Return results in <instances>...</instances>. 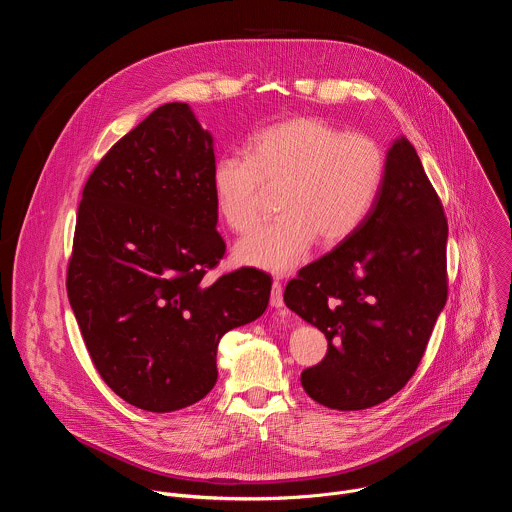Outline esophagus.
Returning a JSON list of instances; mask_svg holds the SVG:
<instances>
[{
    "mask_svg": "<svg viewBox=\"0 0 512 512\" xmlns=\"http://www.w3.org/2000/svg\"><path fill=\"white\" fill-rule=\"evenodd\" d=\"M269 304L273 308H281L283 306V287L279 281H273L271 283V298H269Z\"/></svg>",
    "mask_w": 512,
    "mask_h": 512,
    "instance_id": "1",
    "label": "esophagus"
}]
</instances>
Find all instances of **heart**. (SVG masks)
I'll use <instances>...</instances> for the list:
<instances>
[{
  "mask_svg": "<svg viewBox=\"0 0 512 512\" xmlns=\"http://www.w3.org/2000/svg\"><path fill=\"white\" fill-rule=\"evenodd\" d=\"M244 156H221L210 186L223 223L249 231L265 188H279L277 221L235 245L241 265L283 275L296 269L316 239L336 247L367 221L385 178V152L360 133H346L324 117L298 115L255 131Z\"/></svg>",
  "mask_w": 512,
  "mask_h": 512,
  "instance_id": "1",
  "label": "heart"
}]
</instances>
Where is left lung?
<instances>
[{"instance_id": "obj_1", "label": "left lung", "mask_w": 512, "mask_h": 512, "mask_svg": "<svg viewBox=\"0 0 512 512\" xmlns=\"http://www.w3.org/2000/svg\"><path fill=\"white\" fill-rule=\"evenodd\" d=\"M446 243L444 206L401 135L367 221L285 287V306L328 340L302 373L314 401L358 411L407 385L448 300Z\"/></svg>"}]
</instances>
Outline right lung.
Here are the masks:
<instances>
[{
	"label": "right lung",
	"mask_w": 512,
	"mask_h": 512,
	"mask_svg": "<svg viewBox=\"0 0 512 512\" xmlns=\"http://www.w3.org/2000/svg\"><path fill=\"white\" fill-rule=\"evenodd\" d=\"M212 164L210 131L186 103H166L113 145L83 190L68 302L103 381L143 411L206 397L218 342L269 304L259 269L202 279L225 255Z\"/></svg>",
	"instance_id": "right-lung-1"
}]
</instances>
